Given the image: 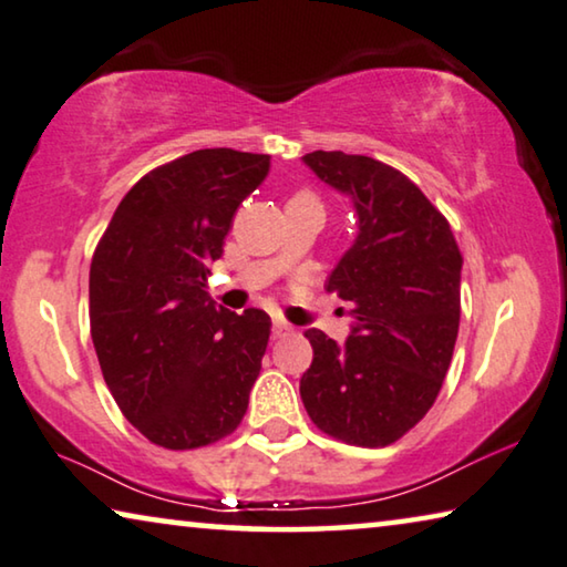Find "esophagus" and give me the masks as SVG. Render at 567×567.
Masks as SVG:
<instances>
[{
    "label": "esophagus",
    "instance_id": "34e87169",
    "mask_svg": "<svg viewBox=\"0 0 567 567\" xmlns=\"http://www.w3.org/2000/svg\"><path fill=\"white\" fill-rule=\"evenodd\" d=\"M291 334V327L284 321H274V339H286Z\"/></svg>",
    "mask_w": 567,
    "mask_h": 567
}]
</instances>
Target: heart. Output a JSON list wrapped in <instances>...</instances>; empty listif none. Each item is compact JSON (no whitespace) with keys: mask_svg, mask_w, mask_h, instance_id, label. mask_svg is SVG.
<instances>
[{"mask_svg":"<svg viewBox=\"0 0 567 567\" xmlns=\"http://www.w3.org/2000/svg\"><path fill=\"white\" fill-rule=\"evenodd\" d=\"M296 197H309V195H296Z\"/></svg>","mask_w":567,"mask_h":567,"instance_id":"obj_1","label":"heart"}]
</instances>
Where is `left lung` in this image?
<instances>
[{
    "instance_id": "obj_1",
    "label": "left lung",
    "mask_w": 567,
    "mask_h": 567,
    "mask_svg": "<svg viewBox=\"0 0 567 567\" xmlns=\"http://www.w3.org/2000/svg\"><path fill=\"white\" fill-rule=\"evenodd\" d=\"M303 164L352 199L357 238L327 278L350 301L337 344L309 329L303 408L317 429L352 446L395 443L431 411L458 337L461 250L446 217L403 172L372 156L311 152Z\"/></svg>"
}]
</instances>
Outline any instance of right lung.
<instances>
[{"instance_id":"add662e5","label":"right lung","mask_w":567,"mask_h":567,"mask_svg":"<svg viewBox=\"0 0 567 567\" xmlns=\"http://www.w3.org/2000/svg\"><path fill=\"white\" fill-rule=\"evenodd\" d=\"M271 156L197 150L144 174L91 260V337L121 413L162 449L187 451L238 429L271 317L215 307L210 264Z\"/></svg>"}]
</instances>
